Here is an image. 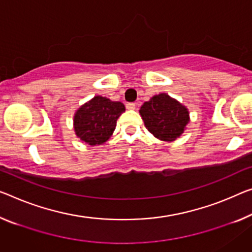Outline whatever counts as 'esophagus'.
<instances>
[{"instance_id":"esophagus-1","label":"esophagus","mask_w":252,"mask_h":252,"mask_svg":"<svg viewBox=\"0 0 252 252\" xmlns=\"http://www.w3.org/2000/svg\"><path fill=\"white\" fill-rule=\"evenodd\" d=\"M126 108H127V109H128V110H134L135 109V108H136V106H135V103H127L126 104Z\"/></svg>"}]
</instances>
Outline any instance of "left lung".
<instances>
[{"instance_id":"left-lung-1","label":"left lung","mask_w":252,"mask_h":252,"mask_svg":"<svg viewBox=\"0 0 252 252\" xmlns=\"http://www.w3.org/2000/svg\"><path fill=\"white\" fill-rule=\"evenodd\" d=\"M139 115L150 133L164 142L176 141L190 122L188 108L166 94L153 95L145 101Z\"/></svg>"}]
</instances>
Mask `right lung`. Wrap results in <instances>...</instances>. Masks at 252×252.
Instances as JSON below:
<instances>
[{
  "mask_svg": "<svg viewBox=\"0 0 252 252\" xmlns=\"http://www.w3.org/2000/svg\"><path fill=\"white\" fill-rule=\"evenodd\" d=\"M124 111L125 106L121 101L94 96L75 111L73 127L76 137L91 146L103 144L113 135L117 119Z\"/></svg>",
  "mask_w": 252,
  "mask_h": 252,
  "instance_id": "1",
  "label": "right lung"
}]
</instances>
